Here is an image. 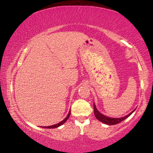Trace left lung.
Listing matches in <instances>:
<instances>
[{
    "label": "left lung",
    "mask_w": 153,
    "mask_h": 153,
    "mask_svg": "<svg viewBox=\"0 0 153 153\" xmlns=\"http://www.w3.org/2000/svg\"><path fill=\"white\" fill-rule=\"evenodd\" d=\"M134 111H135V109H134L133 111H131V112L129 114H128V115L125 116V117H120V118H111L100 113L99 111L97 110V108H96V106L94 104V115L96 118H97L98 120L101 121V122L104 123L105 124H107V125H115V124H117L121 122V121H123L124 120H126V118H128L129 115H131V114Z\"/></svg>",
    "instance_id": "obj_1"
}]
</instances>
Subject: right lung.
<instances>
[{
	"label": "right lung",
	"mask_w": 153,
	"mask_h": 153,
	"mask_svg": "<svg viewBox=\"0 0 153 153\" xmlns=\"http://www.w3.org/2000/svg\"><path fill=\"white\" fill-rule=\"evenodd\" d=\"M70 114H71V111H69V113H68V115H67V117L64 119V120L62 121H61V122H59V123H57V124H55V125H53V126H42V128H49V129H51V128H58V127H59L60 126H61V125H63V123H65V121L68 120L69 119V116H70Z\"/></svg>",
	"instance_id": "obj_1"
}]
</instances>
